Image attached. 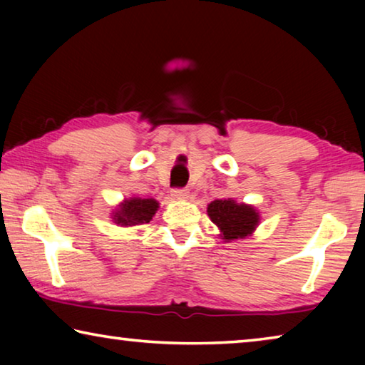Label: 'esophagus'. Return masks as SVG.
Returning a JSON list of instances; mask_svg holds the SVG:
<instances>
[{
  "label": "esophagus",
  "instance_id": "34e87169",
  "mask_svg": "<svg viewBox=\"0 0 365 365\" xmlns=\"http://www.w3.org/2000/svg\"><path fill=\"white\" fill-rule=\"evenodd\" d=\"M190 195V191L187 188H177L172 191V196L175 197V200H187Z\"/></svg>",
  "mask_w": 365,
  "mask_h": 365
}]
</instances>
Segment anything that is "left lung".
Here are the masks:
<instances>
[{
	"label": "left lung",
	"mask_w": 365,
	"mask_h": 365,
	"mask_svg": "<svg viewBox=\"0 0 365 365\" xmlns=\"http://www.w3.org/2000/svg\"><path fill=\"white\" fill-rule=\"evenodd\" d=\"M207 215L219 227L220 237L225 242L250 237L259 224V212L255 207L243 202L240 205L232 197L207 205Z\"/></svg>",
	"instance_id": "left-lung-1"
}]
</instances>
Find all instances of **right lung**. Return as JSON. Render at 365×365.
<instances>
[{
    "label": "right lung",
    "instance_id": "obj_1",
    "mask_svg": "<svg viewBox=\"0 0 365 365\" xmlns=\"http://www.w3.org/2000/svg\"><path fill=\"white\" fill-rule=\"evenodd\" d=\"M159 207V202L153 197L148 200H141V197H130L120 202L119 207L113 212L114 224L120 227H132V225H141L148 224L156 214Z\"/></svg>",
    "mask_w": 365,
    "mask_h": 365
}]
</instances>
